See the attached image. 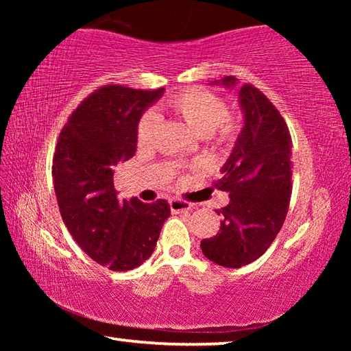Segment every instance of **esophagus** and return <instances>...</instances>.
Instances as JSON below:
<instances>
[{
	"instance_id": "esophagus-1",
	"label": "esophagus",
	"mask_w": 351,
	"mask_h": 351,
	"mask_svg": "<svg viewBox=\"0 0 351 351\" xmlns=\"http://www.w3.org/2000/svg\"><path fill=\"white\" fill-rule=\"evenodd\" d=\"M169 204H170V209L173 213H182V212H189L190 209H192V204L181 198H171L169 201Z\"/></svg>"
}]
</instances>
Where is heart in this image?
<instances>
[{"label": "heart", "instance_id": "b5f03b06", "mask_svg": "<svg viewBox=\"0 0 351 351\" xmlns=\"http://www.w3.org/2000/svg\"><path fill=\"white\" fill-rule=\"evenodd\" d=\"M169 111L198 136L215 142L217 145L228 147L237 139L240 132L239 117L228 111L226 100L218 94L189 88L167 99ZM158 117L154 112L142 114L136 128V141L139 147H145L152 142L156 132Z\"/></svg>", "mask_w": 351, "mask_h": 351}]
</instances>
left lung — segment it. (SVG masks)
<instances>
[{
	"label": "left lung",
	"instance_id": "1",
	"mask_svg": "<svg viewBox=\"0 0 351 351\" xmlns=\"http://www.w3.org/2000/svg\"><path fill=\"white\" fill-rule=\"evenodd\" d=\"M226 75L223 85H235ZM245 114L235 147L213 182L229 193V204L215 210L221 215L217 235L201 241V251L224 268H241L266 252L280 232L288 213L293 178L291 134L287 122L271 100L251 83L240 88Z\"/></svg>",
	"mask_w": 351,
	"mask_h": 351
}]
</instances>
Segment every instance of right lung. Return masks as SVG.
Masks as SVG:
<instances>
[{"mask_svg": "<svg viewBox=\"0 0 351 351\" xmlns=\"http://www.w3.org/2000/svg\"><path fill=\"white\" fill-rule=\"evenodd\" d=\"M162 93L105 85L77 106L58 136L52 178L62 218L83 252L111 271L150 258L170 217L165 199L119 201L112 181L116 165L134 156L142 112Z\"/></svg>", "mask_w": 351, "mask_h": 351, "instance_id": "add662e5", "label": "right lung"}]
</instances>
